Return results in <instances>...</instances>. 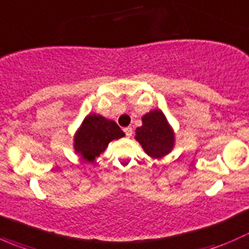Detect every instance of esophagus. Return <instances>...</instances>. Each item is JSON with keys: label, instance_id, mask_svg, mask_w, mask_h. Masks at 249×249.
Here are the masks:
<instances>
[{"label": "esophagus", "instance_id": "1", "mask_svg": "<svg viewBox=\"0 0 249 249\" xmlns=\"http://www.w3.org/2000/svg\"><path fill=\"white\" fill-rule=\"evenodd\" d=\"M124 132H125V135H126V137H131L132 136V127L131 126L125 127Z\"/></svg>", "mask_w": 249, "mask_h": 249}]
</instances>
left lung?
<instances>
[{
	"label": "left lung",
	"mask_w": 249,
	"mask_h": 249,
	"mask_svg": "<svg viewBox=\"0 0 249 249\" xmlns=\"http://www.w3.org/2000/svg\"><path fill=\"white\" fill-rule=\"evenodd\" d=\"M143 125L136 129V139L144 152L153 158H161L171 152L173 132L161 110H152L143 115Z\"/></svg>",
	"instance_id": "obj_1"
}]
</instances>
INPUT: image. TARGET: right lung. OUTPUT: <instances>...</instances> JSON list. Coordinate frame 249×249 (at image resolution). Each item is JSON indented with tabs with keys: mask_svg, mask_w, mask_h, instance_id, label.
Listing matches in <instances>:
<instances>
[{
	"mask_svg": "<svg viewBox=\"0 0 249 249\" xmlns=\"http://www.w3.org/2000/svg\"><path fill=\"white\" fill-rule=\"evenodd\" d=\"M125 136L117 123L102 115L90 114L83 122L74 136V149L87 161H94L100 157L113 140Z\"/></svg>",
	"mask_w": 249,
	"mask_h": 249,
	"instance_id": "add662e5",
	"label": "right lung"
}]
</instances>
